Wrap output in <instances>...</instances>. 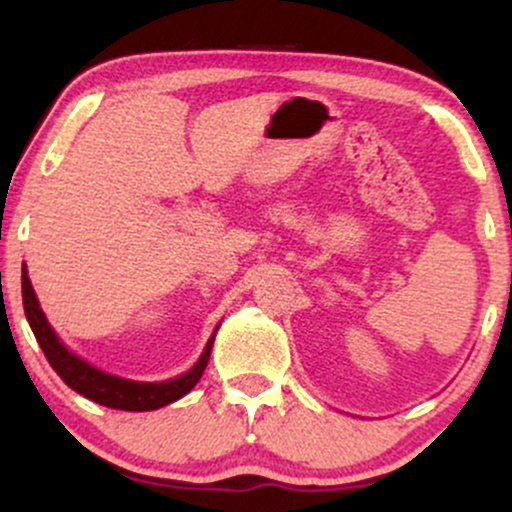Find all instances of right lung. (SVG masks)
Returning <instances> with one entry per match:
<instances>
[{
  "mask_svg": "<svg viewBox=\"0 0 512 512\" xmlns=\"http://www.w3.org/2000/svg\"><path fill=\"white\" fill-rule=\"evenodd\" d=\"M21 293H23V310H26L28 325L38 339L40 349H43L45 358L50 361V366L55 368V373L72 387L74 392L84 395L91 402L103 404L110 409H122V411H151L161 409L166 404L175 402V399L185 397L202 378L204 368L209 363L211 346H214L216 327L214 334L209 337L207 346H204L199 361L192 366L187 373L178 375L173 380H163V383H137V380H125L117 378V375L103 373V370L93 368L91 363H86L84 358H79L60 342L55 330L50 327L48 317H45L43 308H40L38 296H35L31 279H28L26 264L21 269Z\"/></svg>",
  "mask_w": 512,
  "mask_h": 512,
  "instance_id": "add662e5",
  "label": "right lung"
}]
</instances>
